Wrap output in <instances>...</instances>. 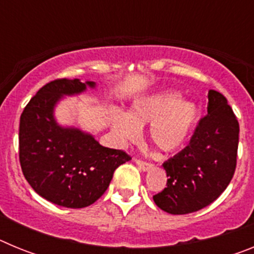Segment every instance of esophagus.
Listing matches in <instances>:
<instances>
[{"mask_svg": "<svg viewBox=\"0 0 254 254\" xmlns=\"http://www.w3.org/2000/svg\"><path fill=\"white\" fill-rule=\"evenodd\" d=\"M134 161H136V164H137V167L140 168L141 170H143V172H147V170H150L152 168L151 163H146V161L140 160V159H136Z\"/></svg>", "mask_w": 254, "mask_h": 254, "instance_id": "esophagus-1", "label": "esophagus"}]
</instances>
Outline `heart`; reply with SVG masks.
Here are the masks:
<instances>
[{
    "label": "heart",
    "mask_w": 254,
    "mask_h": 254,
    "mask_svg": "<svg viewBox=\"0 0 254 254\" xmlns=\"http://www.w3.org/2000/svg\"><path fill=\"white\" fill-rule=\"evenodd\" d=\"M196 103L182 100L178 91H163L137 100L128 114L114 112L111 126L121 145L137 140L140 127L150 125L149 137L159 150L172 152L181 149L198 121Z\"/></svg>",
    "instance_id": "heart-1"
}]
</instances>
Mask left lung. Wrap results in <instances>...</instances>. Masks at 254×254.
<instances>
[{
    "instance_id": "obj_1",
    "label": "left lung",
    "mask_w": 254,
    "mask_h": 254,
    "mask_svg": "<svg viewBox=\"0 0 254 254\" xmlns=\"http://www.w3.org/2000/svg\"><path fill=\"white\" fill-rule=\"evenodd\" d=\"M239 123L225 96L208 91L207 116L188 146L163 164L167 187L154 202L172 215L196 212L212 203L232 181L237 167Z\"/></svg>"
}]
</instances>
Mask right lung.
Returning a JSON list of instances; mask_svg holds the SVG:
<instances>
[{"mask_svg":"<svg viewBox=\"0 0 254 254\" xmlns=\"http://www.w3.org/2000/svg\"><path fill=\"white\" fill-rule=\"evenodd\" d=\"M94 81L58 78L44 85L20 117L19 159L31 188L49 202L68 208L90 206L109 187L113 173L131 160L122 150L102 146L93 134L62 127L55 108L64 96L77 95Z\"/></svg>","mask_w":254,"mask_h":254,"instance_id":"1","label":"right lung"}]
</instances>
